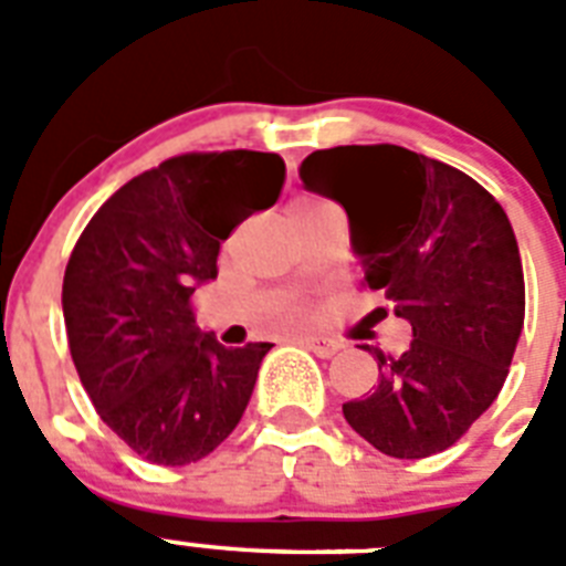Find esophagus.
<instances>
[{
  "label": "esophagus",
  "instance_id": "34e87169",
  "mask_svg": "<svg viewBox=\"0 0 566 566\" xmlns=\"http://www.w3.org/2000/svg\"><path fill=\"white\" fill-rule=\"evenodd\" d=\"M303 348H308V352H314L317 357H334V354L343 348V343L334 337H323V334H312V337H300L297 339Z\"/></svg>",
  "mask_w": 566,
  "mask_h": 566
}]
</instances>
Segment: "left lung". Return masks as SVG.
Instances as JSON below:
<instances>
[{
	"instance_id": "left-lung-1",
	"label": "left lung",
	"mask_w": 566,
	"mask_h": 566,
	"mask_svg": "<svg viewBox=\"0 0 566 566\" xmlns=\"http://www.w3.org/2000/svg\"><path fill=\"white\" fill-rule=\"evenodd\" d=\"M300 181L345 209L365 283L413 332L397 357L359 345L377 354L379 385L343 405L345 422L394 459L451 448L499 397L522 337L507 214L470 175L394 144L317 149Z\"/></svg>"
}]
</instances>
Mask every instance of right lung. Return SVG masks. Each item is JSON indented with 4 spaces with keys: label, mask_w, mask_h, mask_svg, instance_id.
<instances>
[{
    "label": "right lung",
    "mask_w": 566,
    "mask_h": 566,
    "mask_svg": "<svg viewBox=\"0 0 566 566\" xmlns=\"http://www.w3.org/2000/svg\"><path fill=\"white\" fill-rule=\"evenodd\" d=\"M274 153H189L124 184L64 269L67 343L109 431L153 464L198 462L238 428L272 343L223 348L195 326L189 297L218 277L238 223L274 207Z\"/></svg>",
    "instance_id": "1"
}]
</instances>
